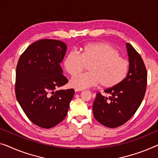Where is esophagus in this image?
<instances>
[{"label":"esophagus","mask_w":158,"mask_h":158,"mask_svg":"<svg viewBox=\"0 0 158 158\" xmlns=\"http://www.w3.org/2000/svg\"><path fill=\"white\" fill-rule=\"evenodd\" d=\"M75 92H80V91H82V89H74Z\"/></svg>","instance_id":"esophagus-1"}]
</instances>
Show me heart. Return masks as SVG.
Here are the masks:
<instances>
[{
    "label": "heart",
    "mask_w": 158,
    "mask_h": 158,
    "mask_svg": "<svg viewBox=\"0 0 158 158\" xmlns=\"http://www.w3.org/2000/svg\"><path fill=\"white\" fill-rule=\"evenodd\" d=\"M63 64L68 74L74 76L70 86L78 89L94 87L100 83L103 88H113L123 81L129 70V62L120 56L119 51L103 42L86 44L80 54L70 51L65 56ZM86 65L89 73L76 75Z\"/></svg>",
    "instance_id": "1"
}]
</instances>
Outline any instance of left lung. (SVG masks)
I'll return each instance as SVG.
<instances>
[{"mask_svg":"<svg viewBox=\"0 0 158 158\" xmlns=\"http://www.w3.org/2000/svg\"><path fill=\"white\" fill-rule=\"evenodd\" d=\"M129 70L125 79L118 85L106 89L109 98L96 94L94 102V116L108 128H117L135 114L144 98L148 73L142 57L131 44H126Z\"/></svg>","mask_w":158,"mask_h":158,"instance_id":"8db88e82","label":"left lung"}]
</instances>
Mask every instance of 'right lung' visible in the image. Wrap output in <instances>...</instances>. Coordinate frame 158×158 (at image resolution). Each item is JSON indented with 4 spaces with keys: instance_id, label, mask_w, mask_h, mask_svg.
<instances>
[{
    "instance_id": "obj_1",
    "label": "right lung",
    "mask_w": 158,
    "mask_h": 158,
    "mask_svg": "<svg viewBox=\"0 0 158 158\" xmlns=\"http://www.w3.org/2000/svg\"><path fill=\"white\" fill-rule=\"evenodd\" d=\"M67 44L56 40L34 42L19 58L15 96L25 115L34 124L51 128L64 119L74 96L73 89L55 91L68 82L60 63Z\"/></svg>"
}]
</instances>
